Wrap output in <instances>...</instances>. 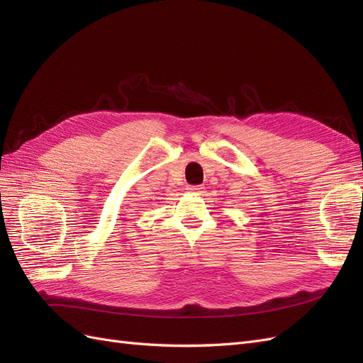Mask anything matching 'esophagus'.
<instances>
[{
	"instance_id": "1",
	"label": "esophagus",
	"mask_w": 363,
	"mask_h": 363,
	"mask_svg": "<svg viewBox=\"0 0 363 363\" xmlns=\"http://www.w3.org/2000/svg\"><path fill=\"white\" fill-rule=\"evenodd\" d=\"M188 191L191 194H201L203 188H201V186H199V184H196V186H188Z\"/></svg>"
}]
</instances>
